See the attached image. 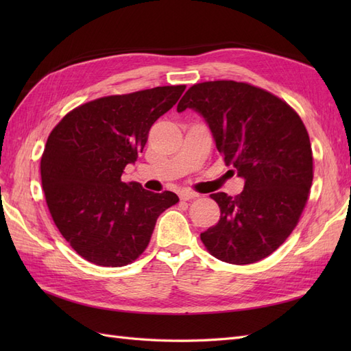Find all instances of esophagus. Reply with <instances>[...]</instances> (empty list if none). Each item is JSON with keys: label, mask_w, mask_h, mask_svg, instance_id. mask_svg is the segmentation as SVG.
Returning <instances> with one entry per match:
<instances>
[{"label": "esophagus", "mask_w": 351, "mask_h": 351, "mask_svg": "<svg viewBox=\"0 0 351 351\" xmlns=\"http://www.w3.org/2000/svg\"><path fill=\"white\" fill-rule=\"evenodd\" d=\"M199 195L196 193V192H192V190H182V192H180V199H183V200H192V199H196Z\"/></svg>", "instance_id": "esophagus-1"}]
</instances>
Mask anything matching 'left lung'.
Listing matches in <instances>:
<instances>
[{
    "instance_id": "left-lung-1",
    "label": "left lung",
    "mask_w": 351,
    "mask_h": 351,
    "mask_svg": "<svg viewBox=\"0 0 351 351\" xmlns=\"http://www.w3.org/2000/svg\"><path fill=\"white\" fill-rule=\"evenodd\" d=\"M186 108L204 117L226 164L244 178L236 197L210 195L221 217L200 240L222 262L269 256L295 228L312 186V147L302 119L275 95L234 80L193 84L177 105L178 112Z\"/></svg>"
}]
</instances>
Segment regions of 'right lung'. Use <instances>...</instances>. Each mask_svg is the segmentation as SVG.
I'll list each match as a JSON object with an SVG mask.
<instances>
[{"instance_id":"right-lung-1","label":"right lung","mask_w":351,"mask_h":351,"mask_svg":"<svg viewBox=\"0 0 351 351\" xmlns=\"http://www.w3.org/2000/svg\"><path fill=\"white\" fill-rule=\"evenodd\" d=\"M184 89L159 86L86 102L48 136L42 189L61 236L83 259L112 268L132 263L149 244L158 217L178 202L173 192L154 193L121 176Z\"/></svg>"}]
</instances>
